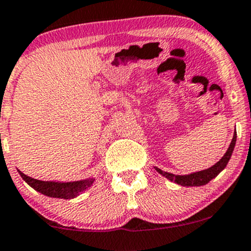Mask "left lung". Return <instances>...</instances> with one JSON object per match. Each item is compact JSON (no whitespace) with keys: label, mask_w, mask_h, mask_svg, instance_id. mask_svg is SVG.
I'll return each instance as SVG.
<instances>
[{"label":"left lung","mask_w":251,"mask_h":251,"mask_svg":"<svg viewBox=\"0 0 251 251\" xmlns=\"http://www.w3.org/2000/svg\"><path fill=\"white\" fill-rule=\"evenodd\" d=\"M235 141H237V132H234L233 138H232L231 144H229L228 149L225 153V155L220 159V161H217L215 165H212L211 168L206 169V170L203 171H198V173H193L189 175H174L170 173H166V171L160 170L158 168H154L159 174L163 175L164 177H166L170 181L175 182V183L179 184V186H184V187H199V186H204V184L209 183L212 178L217 176L228 164L229 159H231L232 153H233V149L235 146Z\"/></svg>","instance_id":"left-lung-1"}]
</instances>
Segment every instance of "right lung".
Returning a JSON list of instances; mask_svg holds the SVG:
<instances>
[{"label": "right lung", "instance_id": "obj_1", "mask_svg": "<svg viewBox=\"0 0 251 251\" xmlns=\"http://www.w3.org/2000/svg\"><path fill=\"white\" fill-rule=\"evenodd\" d=\"M22 178L29 184L30 187L45 196L50 197V198H62V199H73L77 197L78 194L82 193L87 188L92 186L95 178L82 179V181L75 182H53V181H40L32 177L26 176L22 171L18 170Z\"/></svg>", "mask_w": 251, "mask_h": 251}]
</instances>
